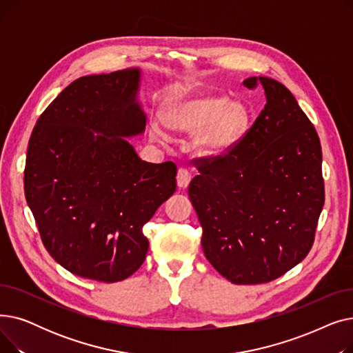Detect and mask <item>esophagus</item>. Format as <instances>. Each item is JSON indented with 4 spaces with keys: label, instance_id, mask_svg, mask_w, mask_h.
<instances>
[{
    "label": "esophagus",
    "instance_id": "1",
    "mask_svg": "<svg viewBox=\"0 0 353 353\" xmlns=\"http://www.w3.org/2000/svg\"><path fill=\"white\" fill-rule=\"evenodd\" d=\"M176 180H177V186L180 189H186L192 180V173L188 169H184V167H180L177 172V176H176Z\"/></svg>",
    "mask_w": 353,
    "mask_h": 353
}]
</instances>
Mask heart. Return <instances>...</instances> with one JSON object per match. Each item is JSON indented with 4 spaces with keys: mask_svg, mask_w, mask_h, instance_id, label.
Listing matches in <instances>:
<instances>
[{
    "mask_svg": "<svg viewBox=\"0 0 353 353\" xmlns=\"http://www.w3.org/2000/svg\"><path fill=\"white\" fill-rule=\"evenodd\" d=\"M163 124L176 132L197 133L194 148L205 156L226 153L242 139L250 121L248 105L229 101L223 96H199L180 99L163 108ZM150 136L167 143V133L159 121H152Z\"/></svg>",
    "mask_w": 353,
    "mask_h": 353,
    "instance_id": "obj_1",
    "label": "heart"
}]
</instances>
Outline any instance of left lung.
Masks as SVG:
<instances>
[{
    "mask_svg": "<svg viewBox=\"0 0 353 353\" xmlns=\"http://www.w3.org/2000/svg\"><path fill=\"white\" fill-rule=\"evenodd\" d=\"M266 104L230 150L194 160L189 186L212 266L236 285L268 283L312 249L325 203L322 147L292 92L269 77Z\"/></svg>",
    "mask_w": 353,
    "mask_h": 353,
    "instance_id": "8db88e82",
    "label": "left lung"
}]
</instances>
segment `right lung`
Here are the masks:
<instances>
[{
  "label": "right lung",
  "mask_w": 353,
  "mask_h": 353,
  "mask_svg": "<svg viewBox=\"0 0 353 353\" xmlns=\"http://www.w3.org/2000/svg\"><path fill=\"white\" fill-rule=\"evenodd\" d=\"M139 84V68L77 79L28 141L24 192L47 252L72 274L104 283L143 265V226L176 192V164L143 161L124 139L145 127Z\"/></svg>",
  "instance_id": "1"
}]
</instances>
